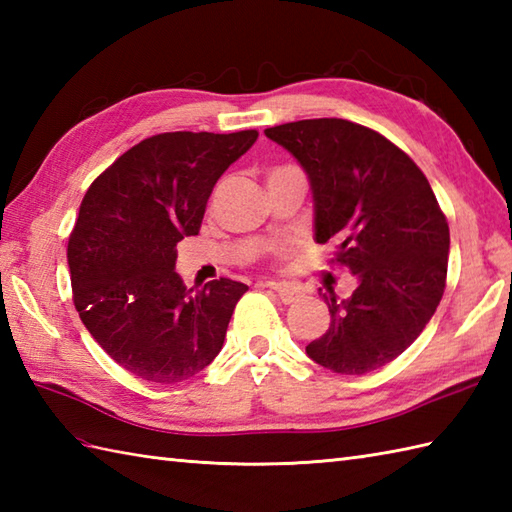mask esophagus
<instances>
[{
  "label": "esophagus",
  "instance_id": "obj_1",
  "mask_svg": "<svg viewBox=\"0 0 512 512\" xmlns=\"http://www.w3.org/2000/svg\"><path fill=\"white\" fill-rule=\"evenodd\" d=\"M266 286L273 288V290L277 292V297H279L281 301H284V303H295V301H299V297H301V290L295 288V286L286 284V281H268Z\"/></svg>",
  "mask_w": 512,
  "mask_h": 512
}]
</instances>
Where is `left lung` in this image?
Returning <instances> with one entry per match:
<instances>
[{"label":"left lung","instance_id":"1","mask_svg":"<svg viewBox=\"0 0 512 512\" xmlns=\"http://www.w3.org/2000/svg\"><path fill=\"white\" fill-rule=\"evenodd\" d=\"M308 173L314 239L336 244L352 270L350 299L323 295L330 328L308 343L314 363L336 374H367L400 356L427 328L444 295L449 224L429 180L405 151L343 118L268 127Z\"/></svg>","mask_w":512,"mask_h":512}]
</instances>
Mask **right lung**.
Listing matches in <instances>:
<instances>
[{"label":"right lung","instance_id":"obj_1","mask_svg":"<svg viewBox=\"0 0 512 512\" xmlns=\"http://www.w3.org/2000/svg\"><path fill=\"white\" fill-rule=\"evenodd\" d=\"M167 132L140 140L96 178L68 242L74 308L114 361L151 383H180L220 354L242 281L200 288L176 273V244L198 235L222 173L257 140Z\"/></svg>","mask_w":512,"mask_h":512}]
</instances>
